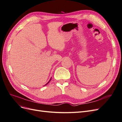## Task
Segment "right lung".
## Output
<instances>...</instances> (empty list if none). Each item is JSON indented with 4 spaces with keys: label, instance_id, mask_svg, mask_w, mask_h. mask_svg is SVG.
<instances>
[{
    "label": "right lung",
    "instance_id": "obj_1",
    "mask_svg": "<svg viewBox=\"0 0 122 122\" xmlns=\"http://www.w3.org/2000/svg\"><path fill=\"white\" fill-rule=\"evenodd\" d=\"M51 79H50V80H49V82H48V83H47V84H46V85H47V84H48V83H49V82H50V81H51Z\"/></svg>",
    "mask_w": 122,
    "mask_h": 122
}]
</instances>
